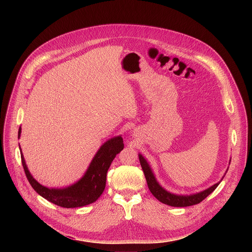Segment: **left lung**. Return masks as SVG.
Listing matches in <instances>:
<instances>
[{"label": "left lung", "mask_w": 252, "mask_h": 252, "mask_svg": "<svg viewBox=\"0 0 252 252\" xmlns=\"http://www.w3.org/2000/svg\"><path fill=\"white\" fill-rule=\"evenodd\" d=\"M138 158H139V162H140L142 171H143V173H145L147 183H148V187H149L151 192L153 193V195L157 199H158L160 202H162L164 204H167V205H170V206H174V207L190 206V205H194V204H197V203L201 202L205 197H207L215 189L219 187V185L220 184V182L222 181V178L225 176V174L228 170V169H226L224 175L220 179V182L211 186L210 188H208V189H206L202 191L192 193V194H187V195L175 194V193H171V192L167 191L166 189H164L158 184L150 163L148 162V160L145 158L142 157V155L138 154Z\"/></svg>", "instance_id": "8db88e82"}]
</instances>
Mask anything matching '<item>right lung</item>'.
<instances>
[{
    "instance_id": "add662e5",
    "label": "right lung",
    "mask_w": 252,
    "mask_h": 252,
    "mask_svg": "<svg viewBox=\"0 0 252 252\" xmlns=\"http://www.w3.org/2000/svg\"><path fill=\"white\" fill-rule=\"evenodd\" d=\"M21 132L22 128L20 127L18 138H20ZM123 150L124 140L122 135L110 138L103 143L94 155L87 171L80 181L63 189H49L39 184L32 177L28 169L20 148L22 164L32 188L50 202L65 208L81 207L91 204L101 195L105 188L107 169L110 168L116 156Z\"/></svg>"
}]
</instances>
